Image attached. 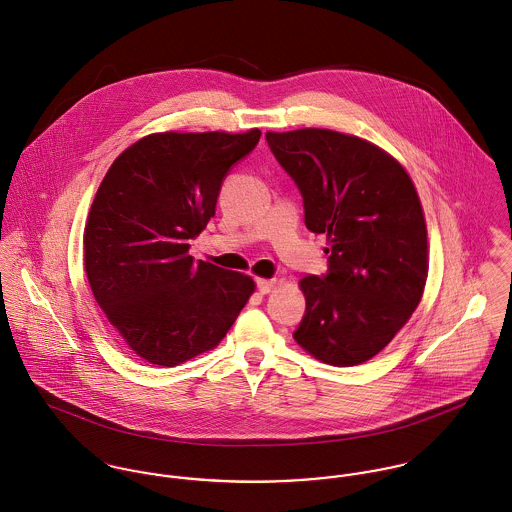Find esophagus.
I'll return each mask as SVG.
<instances>
[{"mask_svg": "<svg viewBox=\"0 0 512 512\" xmlns=\"http://www.w3.org/2000/svg\"><path fill=\"white\" fill-rule=\"evenodd\" d=\"M256 284H258V290H260V293H270L274 288H276V280H274V278H272V280L258 278V280H256Z\"/></svg>", "mask_w": 512, "mask_h": 512, "instance_id": "1", "label": "esophagus"}]
</instances>
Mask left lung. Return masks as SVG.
Instances as JSON below:
<instances>
[{"mask_svg":"<svg viewBox=\"0 0 512 512\" xmlns=\"http://www.w3.org/2000/svg\"><path fill=\"white\" fill-rule=\"evenodd\" d=\"M303 197L305 226L327 234L329 272L299 282L295 343L321 363L363 365L416 311L428 280V228L408 171L382 147L325 128L266 132Z\"/></svg>","mask_w":512,"mask_h":512,"instance_id":"obj_1","label":"left lung"}]
</instances>
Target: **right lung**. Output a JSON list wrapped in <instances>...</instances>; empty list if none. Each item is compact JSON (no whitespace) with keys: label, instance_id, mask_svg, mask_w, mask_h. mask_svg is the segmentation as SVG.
Returning <instances> with one entry per match:
<instances>
[{"label":"right lung","instance_id":"add662e5","mask_svg":"<svg viewBox=\"0 0 512 512\" xmlns=\"http://www.w3.org/2000/svg\"><path fill=\"white\" fill-rule=\"evenodd\" d=\"M262 132H159L124 149L84 226V270L96 303L149 365L215 349L256 290L250 276L193 262L189 240L215 217L228 169Z\"/></svg>","mask_w":512,"mask_h":512}]
</instances>
